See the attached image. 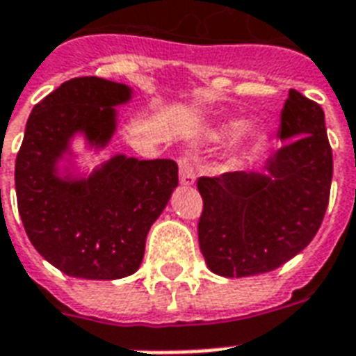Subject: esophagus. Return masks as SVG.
Listing matches in <instances>:
<instances>
[{
	"instance_id": "obj_1",
	"label": "esophagus",
	"mask_w": 356,
	"mask_h": 356,
	"mask_svg": "<svg viewBox=\"0 0 356 356\" xmlns=\"http://www.w3.org/2000/svg\"><path fill=\"white\" fill-rule=\"evenodd\" d=\"M179 181L183 186H190L195 183V170L188 155L179 156Z\"/></svg>"
}]
</instances>
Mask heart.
<instances>
[{"mask_svg": "<svg viewBox=\"0 0 356 356\" xmlns=\"http://www.w3.org/2000/svg\"><path fill=\"white\" fill-rule=\"evenodd\" d=\"M234 127H236V125H234Z\"/></svg>", "mask_w": 356, "mask_h": 356, "instance_id": "obj_1", "label": "heart"}]
</instances>
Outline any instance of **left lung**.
<instances>
[{"instance_id":"1","label":"left lung","mask_w":356,"mask_h":356,"mask_svg":"<svg viewBox=\"0 0 356 356\" xmlns=\"http://www.w3.org/2000/svg\"><path fill=\"white\" fill-rule=\"evenodd\" d=\"M279 138L284 144L268 161L266 173L197 179L203 197L197 238L207 266L218 275L277 270L312 242L323 222L332 151L320 105L290 90Z\"/></svg>"}]
</instances>
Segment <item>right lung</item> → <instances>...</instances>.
Returning <instances> with one entry per match:
<instances>
[{
  "label": "right lung",
  "mask_w": 356,
  "mask_h": 356,
  "mask_svg": "<svg viewBox=\"0 0 356 356\" xmlns=\"http://www.w3.org/2000/svg\"><path fill=\"white\" fill-rule=\"evenodd\" d=\"M131 88L75 77L31 113L16 156V200L31 243L70 277L113 281L138 270L145 236L177 186L170 159L116 155L86 179L58 177L57 162L75 133L103 147L116 131V105Z\"/></svg>",
  "instance_id": "1"
}]
</instances>
